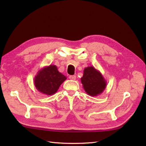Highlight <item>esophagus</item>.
Returning a JSON list of instances; mask_svg holds the SVG:
<instances>
[{"mask_svg": "<svg viewBox=\"0 0 146 146\" xmlns=\"http://www.w3.org/2000/svg\"><path fill=\"white\" fill-rule=\"evenodd\" d=\"M69 77V79H70V80H75L76 79V76H70Z\"/></svg>", "mask_w": 146, "mask_h": 146, "instance_id": "1", "label": "esophagus"}]
</instances>
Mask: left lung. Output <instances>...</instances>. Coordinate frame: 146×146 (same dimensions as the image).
Wrapping results in <instances>:
<instances>
[{
    "mask_svg": "<svg viewBox=\"0 0 146 146\" xmlns=\"http://www.w3.org/2000/svg\"><path fill=\"white\" fill-rule=\"evenodd\" d=\"M81 82L85 92L92 97L98 96L102 93L107 85L102 74L94 66H88L85 68Z\"/></svg>",
    "mask_w": 146,
    "mask_h": 146,
    "instance_id": "1",
    "label": "left lung"
}]
</instances>
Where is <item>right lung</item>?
Segmentation results:
<instances>
[{
  "label": "right lung",
  "instance_id": "obj_1",
  "mask_svg": "<svg viewBox=\"0 0 146 146\" xmlns=\"http://www.w3.org/2000/svg\"><path fill=\"white\" fill-rule=\"evenodd\" d=\"M66 78L65 76L58 71L55 65H49L39 70L33 82L38 91L51 96L56 93Z\"/></svg>",
  "mask_w": 146,
  "mask_h": 146
}]
</instances>
